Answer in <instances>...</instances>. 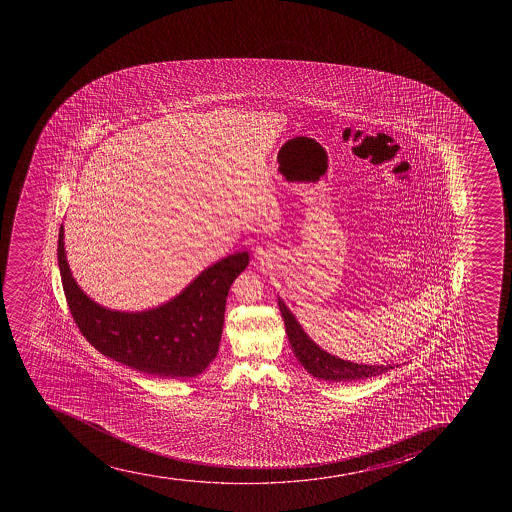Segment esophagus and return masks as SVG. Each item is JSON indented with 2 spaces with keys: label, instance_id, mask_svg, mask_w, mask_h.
<instances>
[{
  "label": "esophagus",
  "instance_id": "esophagus-1",
  "mask_svg": "<svg viewBox=\"0 0 512 512\" xmlns=\"http://www.w3.org/2000/svg\"><path fill=\"white\" fill-rule=\"evenodd\" d=\"M257 259L264 260V253H262V250H257V255H255Z\"/></svg>",
  "mask_w": 512,
  "mask_h": 512
}]
</instances>
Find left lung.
<instances>
[{
    "label": "left lung",
    "mask_w": 512,
    "mask_h": 512,
    "mask_svg": "<svg viewBox=\"0 0 512 512\" xmlns=\"http://www.w3.org/2000/svg\"><path fill=\"white\" fill-rule=\"evenodd\" d=\"M279 309L285 322V332L289 337L290 345L295 357L304 369L315 379L327 380V382H352V380H364L375 375L384 374L387 370L394 369L392 365H365L355 364L350 360L339 359L335 355L320 349L314 340L310 339L307 332L302 329L299 320L290 312L284 300L279 297Z\"/></svg>",
    "instance_id": "obj_1"
}]
</instances>
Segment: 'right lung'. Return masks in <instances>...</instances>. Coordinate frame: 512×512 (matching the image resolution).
<instances>
[{
	"instance_id": "right-lung-1",
	"label": "right lung",
	"mask_w": 512,
	"mask_h": 512,
	"mask_svg": "<svg viewBox=\"0 0 512 512\" xmlns=\"http://www.w3.org/2000/svg\"><path fill=\"white\" fill-rule=\"evenodd\" d=\"M65 230L58 233V267L66 302L90 344L143 374L190 379L215 359L222 339L228 290L247 269L248 253L237 252L198 274L165 304L140 312L113 310L90 299L71 275Z\"/></svg>"
}]
</instances>
